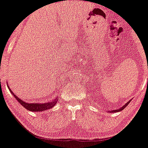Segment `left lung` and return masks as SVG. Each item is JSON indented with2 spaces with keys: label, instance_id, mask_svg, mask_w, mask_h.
<instances>
[{
  "label": "left lung",
  "instance_id": "left-lung-1",
  "mask_svg": "<svg viewBox=\"0 0 148 148\" xmlns=\"http://www.w3.org/2000/svg\"><path fill=\"white\" fill-rule=\"evenodd\" d=\"M131 100H132V99H131ZM131 100H130V101H129L128 102H127V103H126V104L124 105V106H122L121 108H118V109H117V110H113V111H110V112H111V113H115V112H118V111H121V110H123L124 108H126V106H127V105L129 104V103L130 102Z\"/></svg>",
  "mask_w": 148,
  "mask_h": 148
}]
</instances>
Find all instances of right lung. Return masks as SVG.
<instances>
[{"mask_svg":"<svg viewBox=\"0 0 148 148\" xmlns=\"http://www.w3.org/2000/svg\"><path fill=\"white\" fill-rule=\"evenodd\" d=\"M8 88H9L10 91L11 92L12 94L14 96L15 99L17 100L18 102L21 103V104L23 107H24V108H26L27 110H29V111H33V112L45 111V110L49 109V108L53 107L57 102V100H54V101H51V102H47V103H26V102H25V101H22V100L21 99H19L18 97H16V95H15L14 93L12 92V90L10 88L9 86H8Z\"/></svg>","mask_w":148,"mask_h":148,"instance_id":"add662e5","label":"right lung"}]
</instances>
